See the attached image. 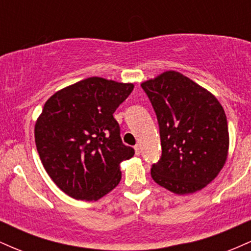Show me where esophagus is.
Listing matches in <instances>:
<instances>
[{
    "mask_svg": "<svg viewBox=\"0 0 251 251\" xmlns=\"http://www.w3.org/2000/svg\"><path fill=\"white\" fill-rule=\"evenodd\" d=\"M134 151H135V154H137V155L140 154V152H142V148H140L139 144H137V145L134 146Z\"/></svg>",
    "mask_w": 251,
    "mask_h": 251,
    "instance_id": "obj_1",
    "label": "esophagus"
}]
</instances>
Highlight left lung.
Segmentation results:
<instances>
[{"label":"left lung","instance_id":"left-lung-1","mask_svg":"<svg viewBox=\"0 0 251 251\" xmlns=\"http://www.w3.org/2000/svg\"><path fill=\"white\" fill-rule=\"evenodd\" d=\"M159 125L162 157L152 165L157 184L177 195L194 194L226 164V112L209 91L175 71L142 83Z\"/></svg>","mask_w":251,"mask_h":251}]
</instances>
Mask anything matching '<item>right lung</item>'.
Masks as SVG:
<instances>
[{
	"mask_svg": "<svg viewBox=\"0 0 251 251\" xmlns=\"http://www.w3.org/2000/svg\"><path fill=\"white\" fill-rule=\"evenodd\" d=\"M133 83L87 77L54 93L35 124L43 168L72 198L98 201L122 179L120 163L133 157L113 113Z\"/></svg>",
	"mask_w": 251,
	"mask_h": 251,
	"instance_id": "obj_1",
	"label": "right lung"
}]
</instances>
